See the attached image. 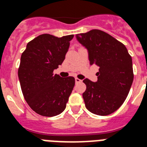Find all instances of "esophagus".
<instances>
[{"label":"esophagus","instance_id":"esophagus-1","mask_svg":"<svg viewBox=\"0 0 147 147\" xmlns=\"http://www.w3.org/2000/svg\"><path fill=\"white\" fill-rule=\"evenodd\" d=\"M81 80L79 79V78H76V83H80V82H81Z\"/></svg>","mask_w":147,"mask_h":147}]
</instances>
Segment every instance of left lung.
Wrapping results in <instances>:
<instances>
[{"instance_id": "8db88e82", "label": "left lung", "mask_w": 147, "mask_h": 147, "mask_svg": "<svg viewBox=\"0 0 147 147\" xmlns=\"http://www.w3.org/2000/svg\"><path fill=\"white\" fill-rule=\"evenodd\" d=\"M78 41L88 51L90 64L99 66L98 80L83 81V93L89 111L107 116L116 111L125 102L134 79L132 60L123 43L100 30H91L76 35Z\"/></svg>"}]
</instances>
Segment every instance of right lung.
Wrapping results in <instances>:
<instances>
[{"label":"right lung","instance_id":"add662e5","mask_svg":"<svg viewBox=\"0 0 147 147\" xmlns=\"http://www.w3.org/2000/svg\"><path fill=\"white\" fill-rule=\"evenodd\" d=\"M73 37L42 34L29 42L22 53L18 70L21 88L28 105L39 115L55 117L66 108L75 78L53 71L63 62Z\"/></svg>","mask_w":147,"mask_h":147}]
</instances>
